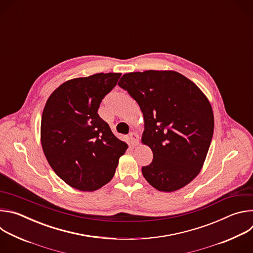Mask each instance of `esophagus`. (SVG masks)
Wrapping results in <instances>:
<instances>
[{
  "label": "esophagus",
  "mask_w": 253,
  "mask_h": 253,
  "mask_svg": "<svg viewBox=\"0 0 253 253\" xmlns=\"http://www.w3.org/2000/svg\"><path fill=\"white\" fill-rule=\"evenodd\" d=\"M129 141L131 143L132 146H137L139 144V136L135 132H131L129 134Z\"/></svg>",
  "instance_id": "obj_1"
}]
</instances>
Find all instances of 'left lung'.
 Listing matches in <instances>:
<instances>
[{
	"label": "left lung",
	"mask_w": 253,
	"mask_h": 253,
	"mask_svg": "<svg viewBox=\"0 0 253 253\" xmlns=\"http://www.w3.org/2000/svg\"><path fill=\"white\" fill-rule=\"evenodd\" d=\"M118 85L138 103L144 118L142 143L152 162L142 174L159 191L173 192L199 174L214 129L210 102L175 71L148 70L122 76Z\"/></svg>",
	"instance_id": "8db88e82"
}]
</instances>
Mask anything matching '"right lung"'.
I'll return each mask as SVG.
<instances>
[{
    "instance_id": "obj_1",
    "label": "right lung",
    "mask_w": 253,
    "mask_h": 253,
    "mask_svg": "<svg viewBox=\"0 0 253 253\" xmlns=\"http://www.w3.org/2000/svg\"><path fill=\"white\" fill-rule=\"evenodd\" d=\"M120 76L98 73L66 81L46 102L42 148L52 169L71 187L94 191L107 184L128 148L97 113Z\"/></svg>"
}]
</instances>
